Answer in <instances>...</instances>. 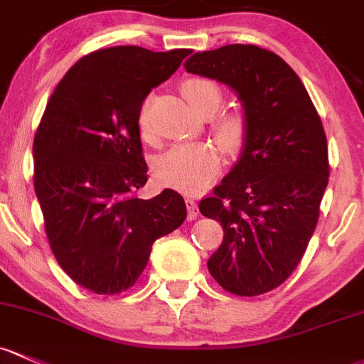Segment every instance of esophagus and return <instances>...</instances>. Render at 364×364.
Wrapping results in <instances>:
<instances>
[{
	"instance_id": "obj_1",
	"label": "esophagus",
	"mask_w": 364,
	"mask_h": 364,
	"mask_svg": "<svg viewBox=\"0 0 364 364\" xmlns=\"http://www.w3.org/2000/svg\"><path fill=\"white\" fill-rule=\"evenodd\" d=\"M185 202H186V209H188V220H195V218L198 216L197 200H195L192 195H186Z\"/></svg>"
}]
</instances>
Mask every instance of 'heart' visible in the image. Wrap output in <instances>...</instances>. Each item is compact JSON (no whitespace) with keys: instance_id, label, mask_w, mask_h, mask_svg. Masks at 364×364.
Listing matches in <instances>:
<instances>
[{"instance_id":"1","label":"heart","mask_w":364,"mask_h":364,"mask_svg":"<svg viewBox=\"0 0 364 364\" xmlns=\"http://www.w3.org/2000/svg\"><path fill=\"white\" fill-rule=\"evenodd\" d=\"M181 92L188 105L197 113L211 114L220 108L223 92L220 85L209 78L193 76L181 83ZM141 136L146 141L155 139L150 117V99L141 105L137 114ZM213 132L218 143L230 156H237L244 150L250 136V122L239 109L221 112L213 120ZM221 167L220 150L211 143L176 144L164 153L156 162V176L172 188L195 192L208 186L218 176Z\"/></svg>"}]
</instances>
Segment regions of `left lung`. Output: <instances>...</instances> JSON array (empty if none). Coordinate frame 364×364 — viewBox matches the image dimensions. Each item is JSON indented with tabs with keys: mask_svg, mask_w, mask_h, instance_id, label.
<instances>
[{
	"mask_svg": "<svg viewBox=\"0 0 364 364\" xmlns=\"http://www.w3.org/2000/svg\"><path fill=\"white\" fill-rule=\"evenodd\" d=\"M185 68L235 90L250 122L239 162L198 204L225 232L208 269L228 293L272 291L298 267L319 220L330 179L321 118L296 73L256 45L197 52Z\"/></svg>",
	"mask_w": 364,
	"mask_h": 364,
	"instance_id": "obj_1",
	"label": "left lung"
}]
</instances>
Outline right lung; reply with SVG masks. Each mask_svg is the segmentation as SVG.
Segmentation results:
<instances>
[{"instance_id": "obj_1", "label": "right lung", "mask_w": 364, "mask_h": 364, "mask_svg": "<svg viewBox=\"0 0 364 364\" xmlns=\"http://www.w3.org/2000/svg\"><path fill=\"white\" fill-rule=\"evenodd\" d=\"M190 53L134 45L87 53L55 87L34 134V192L48 244L60 269L92 293L136 284L153 242L185 221L174 190L136 197L148 181L137 114Z\"/></svg>"}]
</instances>
